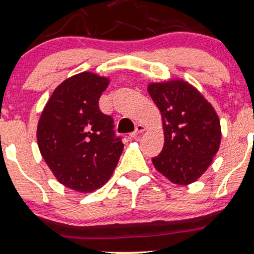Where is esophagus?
<instances>
[{"label":"esophagus","mask_w":254,"mask_h":254,"mask_svg":"<svg viewBox=\"0 0 254 254\" xmlns=\"http://www.w3.org/2000/svg\"><path fill=\"white\" fill-rule=\"evenodd\" d=\"M145 129H146L145 126H142V125H137V126L135 127V130H134L133 133L129 134V137H130V139H134V137H136L137 135H139V134L145 132Z\"/></svg>","instance_id":"1"}]
</instances>
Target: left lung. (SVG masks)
<instances>
[{
	"label": "left lung",
	"instance_id": "1",
	"mask_svg": "<svg viewBox=\"0 0 254 254\" xmlns=\"http://www.w3.org/2000/svg\"><path fill=\"white\" fill-rule=\"evenodd\" d=\"M147 90L161 113L165 137L164 148L152 159L153 165L173 184H192L205 173L220 147L217 112L183 79L152 82Z\"/></svg>",
	"mask_w": 254,
	"mask_h": 254
}]
</instances>
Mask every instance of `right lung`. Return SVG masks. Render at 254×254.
<instances>
[{
	"label": "right lung",
	"mask_w": 254,
	"mask_h": 254,
	"mask_svg": "<svg viewBox=\"0 0 254 254\" xmlns=\"http://www.w3.org/2000/svg\"><path fill=\"white\" fill-rule=\"evenodd\" d=\"M109 77L92 71L73 75L56 87L37 124L41 155L59 183L90 193L109 180L124 143L113 119L99 109Z\"/></svg>",
	"instance_id": "add662e5"
}]
</instances>
